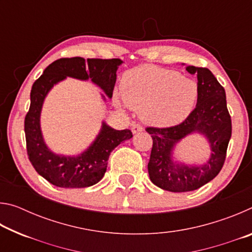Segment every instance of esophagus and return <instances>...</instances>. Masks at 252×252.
<instances>
[{
	"label": "esophagus",
	"instance_id": "esophagus-1",
	"mask_svg": "<svg viewBox=\"0 0 252 252\" xmlns=\"http://www.w3.org/2000/svg\"><path fill=\"white\" fill-rule=\"evenodd\" d=\"M131 131H132V133L135 134V133H139V132H142L143 127L140 126L139 123H133L131 126Z\"/></svg>",
	"mask_w": 252,
	"mask_h": 252
}]
</instances>
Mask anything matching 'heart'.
<instances>
[{
  "instance_id": "b5f03b06",
  "label": "heart",
  "mask_w": 252,
  "mask_h": 252,
  "mask_svg": "<svg viewBox=\"0 0 252 252\" xmlns=\"http://www.w3.org/2000/svg\"><path fill=\"white\" fill-rule=\"evenodd\" d=\"M126 104L141 111L156 126H173L186 120L199 97L198 83L178 71L144 65L126 72L121 82Z\"/></svg>"
}]
</instances>
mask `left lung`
Here are the masks:
<instances>
[{
	"mask_svg": "<svg viewBox=\"0 0 252 252\" xmlns=\"http://www.w3.org/2000/svg\"><path fill=\"white\" fill-rule=\"evenodd\" d=\"M186 70L198 78L199 97L194 110L178 126L147 127L153 140L149 177L157 187L171 192L197 190L217 177L231 138V118L224 89L206 67L188 65ZM191 134L203 136L211 147V157L202 165L185 164L175 157L177 143Z\"/></svg>",
	"mask_w": 252,
	"mask_h": 252,
	"instance_id": "left-lung-1",
	"label": "left lung"
}]
</instances>
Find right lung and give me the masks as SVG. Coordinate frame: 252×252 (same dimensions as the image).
Here are the masks:
<instances>
[{"label": "right lung", "mask_w": 252, "mask_h": 252, "mask_svg": "<svg viewBox=\"0 0 252 252\" xmlns=\"http://www.w3.org/2000/svg\"><path fill=\"white\" fill-rule=\"evenodd\" d=\"M120 59H60L46 67L31 90V104L25 117L24 131L29 159L36 172L55 187L81 189L91 187L103 178L111 151L132 138L130 130H116L102 121L99 133L92 143L79 155H58L48 147L41 129V112L46 95L54 85L72 78L91 80L111 99ZM101 93V97H106Z\"/></svg>", "instance_id": "1"}]
</instances>
